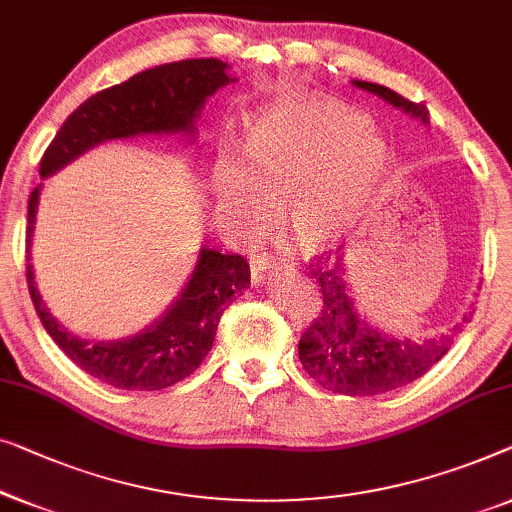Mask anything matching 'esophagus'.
<instances>
[{"mask_svg": "<svg viewBox=\"0 0 512 512\" xmlns=\"http://www.w3.org/2000/svg\"><path fill=\"white\" fill-rule=\"evenodd\" d=\"M274 270H277V263H274L270 256H256L254 261H251V284H265Z\"/></svg>", "mask_w": 512, "mask_h": 512, "instance_id": "esophagus-1", "label": "esophagus"}]
</instances>
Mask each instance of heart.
Masks as SVG:
<instances>
[{"label":"heart","instance_id":"heart-1","mask_svg":"<svg viewBox=\"0 0 512 512\" xmlns=\"http://www.w3.org/2000/svg\"><path fill=\"white\" fill-rule=\"evenodd\" d=\"M244 164L214 161L212 203L235 235H258L274 210L302 249L346 233L379 196L392 147L358 110L328 96L295 94L254 115L244 131Z\"/></svg>","mask_w":512,"mask_h":512}]
</instances>
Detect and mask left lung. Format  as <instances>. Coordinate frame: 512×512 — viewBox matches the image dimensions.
<instances>
[{
	"label": "left lung",
	"mask_w": 512,
	"mask_h": 512,
	"mask_svg": "<svg viewBox=\"0 0 512 512\" xmlns=\"http://www.w3.org/2000/svg\"><path fill=\"white\" fill-rule=\"evenodd\" d=\"M353 85L381 96L385 103L404 110L413 120L429 124V113L422 103H413L388 87L365 80H353ZM339 261L342 258L335 263H330V258H316L311 274L321 286L323 309L298 344L302 367L325 390L348 397H372L404 388L427 374L471 321L473 311H466L462 321L448 332L425 339L392 337L376 330L358 309L351 284L346 281V268Z\"/></svg>",
	"instance_id": "8db88e82"
}]
</instances>
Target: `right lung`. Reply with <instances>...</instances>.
<instances>
[{
  "instance_id": "right-lung-1",
  "label": "right lung",
  "mask_w": 512,
  "mask_h": 512,
  "mask_svg": "<svg viewBox=\"0 0 512 512\" xmlns=\"http://www.w3.org/2000/svg\"><path fill=\"white\" fill-rule=\"evenodd\" d=\"M235 83L221 59H182L140 71L127 83L96 92L66 117L41 159L43 180L106 140L180 136L191 143L207 96ZM41 184L27 203V284L34 309L55 344L94 379L122 390H161L194 374L210 353L219 318L249 286V263L238 254L201 247L182 293L150 328L133 337L92 342L73 335L41 300L32 270V235Z\"/></svg>"
}]
</instances>
